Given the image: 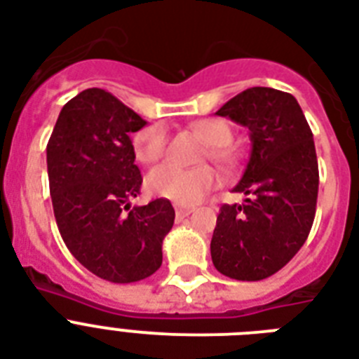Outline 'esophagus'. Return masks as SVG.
Instances as JSON below:
<instances>
[{
  "label": "esophagus",
  "instance_id": "34e87169",
  "mask_svg": "<svg viewBox=\"0 0 359 359\" xmlns=\"http://www.w3.org/2000/svg\"><path fill=\"white\" fill-rule=\"evenodd\" d=\"M175 212H177V218H186V216H190V214L194 212V208L177 207V208H175Z\"/></svg>",
  "mask_w": 359,
  "mask_h": 359
}]
</instances>
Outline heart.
I'll use <instances>...</instances> for the list:
<instances>
[{"mask_svg": "<svg viewBox=\"0 0 359 359\" xmlns=\"http://www.w3.org/2000/svg\"><path fill=\"white\" fill-rule=\"evenodd\" d=\"M194 130L208 143L207 156L222 165L235 162V154L229 143L233 130L222 119H201L194 123ZM168 151V130L162 123L149 124L134 135L135 158L143 163H154L163 158ZM147 190L152 196L163 197L179 205H196L218 184V173L210 165L199 168H179L173 163H163L147 175Z\"/></svg>", "mask_w": 359, "mask_h": 359, "instance_id": "heart-1", "label": "heart"}]
</instances>
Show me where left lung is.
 Masks as SVG:
<instances>
[{
    "instance_id": "obj_1",
    "label": "left lung",
    "mask_w": 359,
    "mask_h": 359,
    "mask_svg": "<svg viewBox=\"0 0 359 359\" xmlns=\"http://www.w3.org/2000/svg\"><path fill=\"white\" fill-rule=\"evenodd\" d=\"M216 115L250 130L251 154L235 186L248 199L219 208L210 255L227 278L259 281L281 270L311 231L318 194L311 128L296 98L272 87L245 89Z\"/></svg>"
}]
</instances>
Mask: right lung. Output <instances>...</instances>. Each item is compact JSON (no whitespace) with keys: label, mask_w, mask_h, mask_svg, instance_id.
I'll return each instance as SVG.
<instances>
[{"label":"right lung","mask_w":359,"mask_h":359,"mask_svg":"<svg viewBox=\"0 0 359 359\" xmlns=\"http://www.w3.org/2000/svg\"><path fill=\"white\" fill-rule=\"evenodd\" d=\"M145 124L111 93L93 87L65 104L46 147L63 242L76 261L111 283L156 272L175 222L168 199L130 207L143 182L130 135Z\"/></svg>","instance_id":"add662e5"}]
</instances>
